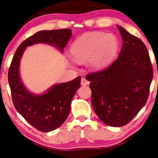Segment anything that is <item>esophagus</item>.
I'll list each match as a JSON object with an SVG mask.
<instances>
[{"mask_svg": "<svg viewBox=\"0 0 158 158\" xmlns=\"http://www.w3.org/2000/svg\"><path fill=\"white\" fill-rule=\"evenodd\" d=\"M89 83V82L86 79H85V78H82V79H81V85H82V86L87 85Z\"/></svg>", "mask_w": 158, "mask_h": 158, "instance_id": "1", "label": "esophagus"}]
</instances>
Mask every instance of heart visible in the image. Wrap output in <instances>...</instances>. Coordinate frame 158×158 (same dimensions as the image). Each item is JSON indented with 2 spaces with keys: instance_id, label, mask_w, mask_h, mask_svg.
I'll use <instances>...</instances> for the list:
<instances>
[{
  "instance_id": "obj_1",
  "label": "heart",
  "mask_w": 158,
  "mask_h": 158,
  "mask_svg": "<svg viewBox=\"0 0 158 158\" xmlns=\"http://www.w3.org/2000/svg\"><path fill=\"white\" fill-rule=\"evenodd\" d=\"M119 41L113 33L89 32L79 36L70 47L72 56L78 61H86L94 69L109 66L117 56Z\"/></svg>"
}]
</instances>
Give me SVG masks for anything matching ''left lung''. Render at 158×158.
<instances>
[{"instance_id":"1","label":"left lung","mask_w":158,"mask_h":158,"mask_svg":"<svg viewBox=\"0 0 158 158\" xmlns=\"http://www.w3.org/2000/svg\"><path fill=\"white\" fill-rule=\"evenodd\" d=\"M123 44L117 60L108 68L87 75L95 114L106 125L122 127L147 102L153 68L144 43L117 26Z\"/></svg>"}]
</instances>
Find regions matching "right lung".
Listing matches in <instances>:
<instances>
[{"label":"right lung","instance_id":"add662e5","mask_svg":"<svg viewBox=\"0 0 158 158\" xmlns=\"http://www.w3.org/2000/svg\"><path fill=\"white\" fill-rule=\"evenodd\" d=\"M71 31L61 29L37 32L19 46L9 68L8 82L14 107L28 123L40 131H52L64 123L69 114L72 99L80 87L81 77L56 84L45 93L35 95L26 89L20 79V60L27 47L40 43L54 46L63 52L72 36Z\"/></svg>","mask_w":158,"mask_h":158}]
</instances>
